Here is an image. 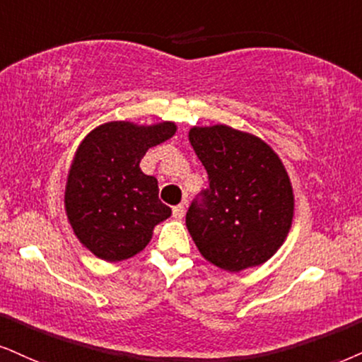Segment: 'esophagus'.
Returning <instances> with one entry per match:
<instances>
[{
	"mask_svg": "<svg viewBox=\"0 0 362 362\" xmlns=\"http://www.w3.org/2000/svg\"><path fill=\"white\" fill-rule=\"evenodd\" d=\"M185 213H186L185 204H177V206L173 208V216L176 218V220H181V218L185 216Z\"/></svg>",
	"mask_w": 362,
	"mask_h": 362,
	"instance_id": "1",
	"label": "esophagus"
}]
</instances>
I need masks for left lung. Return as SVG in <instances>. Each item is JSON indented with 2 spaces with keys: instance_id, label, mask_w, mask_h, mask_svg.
Segmentation results:
<instances>
[{
  "instance_id": "8db88e82",
  "label": "left lung",
  "mask_w": 362,
  "mask_h": 362,
  "mask_svg": "<svg viewBox=\"0 0 362 362\" xmlns=\"http://www.w3.org/2000/svg\"><path fill=\"white\" fill-rule=\"evenodd\" d=\"M189 142L208 173L186 226L208 262L240 272L274 255L292 225L293 194L282 160L252 134L193 127Z\"/></svg>"
}]
</instances>
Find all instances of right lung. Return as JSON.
Wrapping results in <instances>:
<instances>
[{"mask_svg":"<svg viewBox=\"0 0 362 362\" xmlns=\"http://www.w3.org/2000/svg\"><path fill=\"white\" fill-rule=\"evenodd\" d=\"M174 132L173 122H109L82 141L66 181L65 209L77 238L95 257H134L151 242L154 226L171 216L159 199L158 180L142 173L139 163Z\"/></svg>","mask_w":362,"mask_h":362,"instance_id":"add662e5","label":"right lung"}]
</instances>
